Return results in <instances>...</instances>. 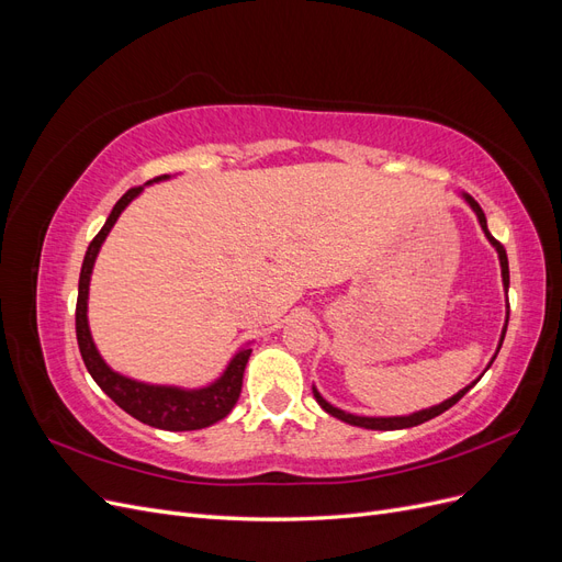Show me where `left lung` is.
I'll return each mask as SVG.
<instances>
[{
	"instance_id": "1",
	"label": "left lung",
	"mask_w": 562,
	"mask_h": 562,
	"mask_svg": "<svg viewBox=\"0 0 562 562\" xmlns=\"http://www.w3.org/2000/svg\"><path fill=\"white\" fill-rule=\"evenodd\" d=\"M459 196H462L467 203H469V209L475 213V217H479V225H481V229H483V234H485V239L490 241V246L497 250V258H499V267H502V283H504V291H508V258H506V250H504V246L495 239V236L490 234V229H487V220H485V213H483V209L479 206V201H475L471 194H467V192H459ZM506 326H508V304H506V321H504V328H502V335H499V345H497V351H495V356H492L490 359V363H487V368L492 366V361L497 359V353H499V349H502V342H504V335H506ZM485 368V370H487ZM483 370V372H485ZM481 380V378H479ZM479 380H473L469 386H464V389H459L454 396H450L448 401H443V403H438V405H431V407H424V411H417V413H413V415H396V417H366V415H353V413H347V411H339V407H335L333 403H328L326 398L321 396V391L316 389V386H312V391H314V398H316V403L323 407V411H326L328 415H333V417H337V419H342V422H347V424H351V427H361V429H375V431H396V429H411V427H417V424H424V422H429V419H434V417H438L440 413H446V411H450V407L462 398L467 391L479 382Z\"/></svg>"
}]
</instances>
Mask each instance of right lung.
Masks as SVG:
<instances>
[{
	"label": "right lung",
	"instance_id": "1",
	"mask_svg": "<svg viewBox=\"0 0 562 562\" xmlns=\"http://www.w3.org/2000/svg\"><path fill=\"white\" fill-rule=\"evenodd\" d=\"M171 180V176H161L149 180L140 187H133L122 199L114 203L112 213L108 215L103 229L95 234V239L89 244L87 255H83L81 274H79V295H77V342L79 351L87 370L95 384L105 391V394L126 411L131 417H135L143 424H149L155 429L164 431H196L206 429L211 424L225 419L232 407L239 401L241 384H244V370L250 359V342L241 347L232 356V361L223 370L215 382L206 386L187 389L178 384H149L143 380H135L124 375V372H116L105 359L103 353L98 351L91 326H89V291H91V274L98 260V252L103 248L108 234L116 225L119 215H122L128 203L138 199L145 187Z\"/></svg>",
	"mask_w": 562,
	"mask_h": 562
}]
</instances>
